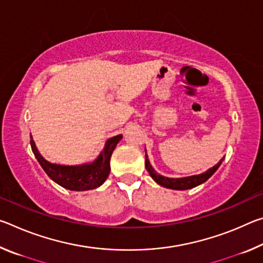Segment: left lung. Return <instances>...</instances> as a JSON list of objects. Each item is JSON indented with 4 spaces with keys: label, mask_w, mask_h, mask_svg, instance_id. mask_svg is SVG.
Masks as SVG:
<instances>
[{
    "label": "left lung",
    "mask_w": 263,
    "mask_h": 263,
    "mask_svg": "<svg viewBox=\"0 0 263 263\" xmlns=\"http://www.w3.org/2000/svg\"><path fill=\"white\" fill-rule=\"evenodd\" d=\"M146 152V149H145ZM145 166L146 169H147V172L149 173V175L152 179L157 182L158 184L164 186V188H168V189H174V190H186V189H191V188H195V186H197L199 184H202L205 182L206 180L210 179V177L215 174L216 171L222 162V158L219 162H218L216 166H213L212 168L208 169L206 172L202 173V174H198V175H193V176H186V177H179V179H173V177H166V176H162L158 174L157 172L154 171V168L152 167V164H151L149 160H148V155L147 153H145Z\"/></svg>",
    "instance_id": "8db88e82"
}]
</instances>
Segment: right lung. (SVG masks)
Returning a JSON list of instances; mask_svg holds the SVG:
<instances>
[{"instance_id":"add662e5","label":"right lung","mask_w":263,"mask_h":263,"mask_svg":"<svg viewBox=\"0 0 263 263\" xmlns=\"http://www.w3.org/2000/svg\"><path fill=\"white\" fill-rule=\"evenodd\" d=\"M123 138L118 135L109 138L105 141L103 149L101 151L97 158L91 162L75 164V166H66L47 161L39 153L34 140L30 133V144L35 159L41 163L44 171L52 181L61 185L62 188L73 191H86L99 188L108 179L110 173V158L116 146Z\"/></svg>"}]
</instances>
